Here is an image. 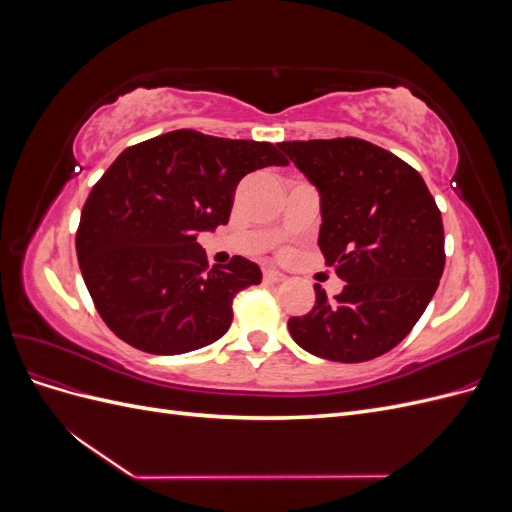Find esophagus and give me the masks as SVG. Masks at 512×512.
Returning <instances> with one entry per match:
<instances>
[{"instance_id": "esophagus-1", "label": "esophagus", "mask_w": 512, "mask_h": 512, "mask_svg": "<svg viewBox=\"0 0 512 512\" xmlns=\"http://www.w3.org/2000/svg\"><path fill=\"white\" fill-rule=\"evenodd\" d=\"M284 280H286V275L280 273V271H275V269H267L265 271V282L267 284H280Z\"/></svg>"}]
</instances>
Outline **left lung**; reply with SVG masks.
<instances>
[{"instance_id": "1", "label": "left lung", "mask_w": 512, "mask_h": 512, "mask_svg": "<svg viewBox=\"0 0 512 512\" xmlns=\"http://www.w3.org/2000/svg\"><path fill=\"white\" fill-rule=\"evenodd\" d=\"M320 196L318 245L346 282L333 301L288 320L309 354L363 363L389 352L423 316L444 271V228L423 177L361 138L277 143Z\"/></svg>"}]
</instances>
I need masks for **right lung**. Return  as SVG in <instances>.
<instances>
[{
	"label": "right lung",
	"mask_w": 512,
	"mask_h": 512,
	"mask_svg": "<svg viewBox=\"0 0 512 512\" xmlns=\"http://www.w3.org/2000/svg\"><path fill=\"white\" fill-rule=\"evenodd\" d=\"M271 143L175 130L126 149L94 185L76 256L98 314L123 342L151 354L213 344L232 322V299L262 273L235 256L207 269L200 232L228 224L237 183L286 166Z\"/></svg>",
	"instance_id": "add662e5"
}]
</instances>
